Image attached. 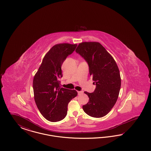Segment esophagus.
<instances>
[{"label": "esophagus", "mask_w": 151, "mask_h": 151, "mask_svg": "<svg viewBox=\"0 0 151 151\" xmlns=\"http://www.w3.org/2000/svg\"><path fill=\"white\" fill-rule=\"evenodd\" d=\"M78 93L79 95H81V94L83 93V91H78Z\"/></svg>", "instance_id": "esophagus-1"}]
</instances>
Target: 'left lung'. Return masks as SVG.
I'll return each instance as SVG.
<instances>
[{"mask_svg":"<svg viewBox=\"0 0 151 151\" xmlns=\"http://www.w3.org/2000/svg\"><path fill=\"white\" fill-rule=\"evenodd\" d=\"M75 51L87 62L96 85L93 92H84L89 101L83 106V110L92 117L104 116L114 106L119 96L121 86L119 68L113 58L99 42L80 43Z\"/></svg>","mask_w":151,"mask_h":151,"instance_id":"left-lung-1","label":"left lung"}]
</instances>
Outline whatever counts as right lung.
I'll use <instances>...</instances> for the list:
<instances>
[{"mask_svg": "<svg viewBox=\"0 0 151 151\" xmlns=\"http://www.w3.org/2000/svg\"><path fill=\"white\" fill-rule=\"evenodd\" d=\"M76 44L60 43L54 45L45 55L33 81L35 100L41 114L51 122L63 119L67 113L69 102L78 92L60 87L63 76L61 67L71 55Z\"/></svg>", "mask_w": 151, "mask_h": 151, "instance_id": "add662e5", "label": "right lung"}]
</instances>
